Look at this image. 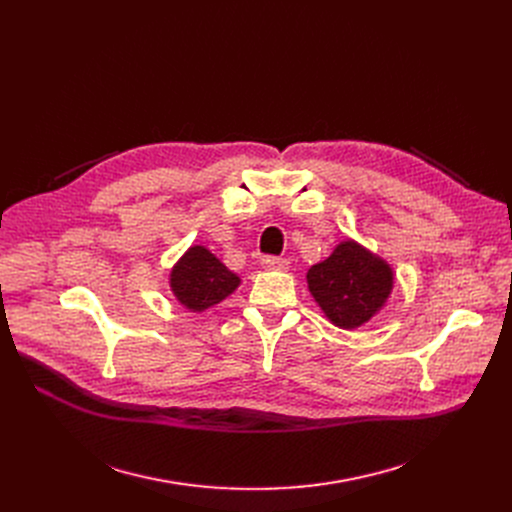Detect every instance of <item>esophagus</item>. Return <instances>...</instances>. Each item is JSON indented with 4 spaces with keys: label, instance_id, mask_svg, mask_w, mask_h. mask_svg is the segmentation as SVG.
<instances>
[{
    "label": "esophagus",
    "instance_id": "obj_1",
    "mask_svg": "<svg viewBox=\"0 0 512 512\" xmlns=\"http://www.w3.org/2000/svg\"><path fill=\"white\" fill-rule=\"evenodd\" d=\"M261 265L265 270H288V261L284 257H274V255H265L261 257Z\"/></svg>",
    "mask_w": 512,
    "mask_h": 512
}]
</instances>
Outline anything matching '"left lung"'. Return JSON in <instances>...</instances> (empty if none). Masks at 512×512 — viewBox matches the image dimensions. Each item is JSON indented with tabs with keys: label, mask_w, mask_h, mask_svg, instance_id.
Here are the masks:
<instances>
[{
	"label": "left lung",
	"mask_w": 512,
	"mask_h": 512,
	"mask_svg": "<svg viewBox=\"0 0 512 512\" xmlns=\"http://www.w3.org/2000/svg\"><path fill=\"white\" fill-rule=\"evenodd\" d=\"M307 284L334 326L355 330L382 309L394 278L384 259L344 240L326 261L311 267Z\"/></svg>",
	"instance_id": "obj_1"
}]
</instances>
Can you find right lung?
I'll use <instances>...</instances> for the list:
<instances>
[{
	"mask_svg": "<svg viewBox=\"0 0 512 512\" xmlns=\"http://www.w3.org/2000/svg\"><path fill=\"white\" fill-rule=\"evenodd\" d=\"M238 284L240 278L205 247L188 249L170 274L174 297L191 311L218 305L236 290Z\"/></svg>",
	"mask_w": 512,
	"mask_h": 512,
	"instance_id": "1",
	"label": "right lung"
}]
</instances>
